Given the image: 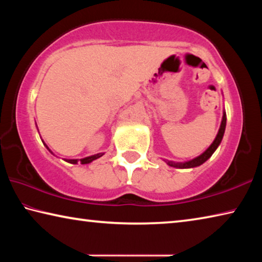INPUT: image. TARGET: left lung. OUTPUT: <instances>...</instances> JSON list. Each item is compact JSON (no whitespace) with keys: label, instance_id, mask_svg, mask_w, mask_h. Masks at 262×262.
<instances>
[{"label":"left lung","instance_id":"obj_1","mask_svg":"<svg viewBox=\"0 0 262 262\" xmlns=\"http://www.w3.org/2000/svg\"><path fill=\"white\" fill-rule=\"evenodd\" d=\"M225 126H227V114H225V112H223V118H222V122H221L219 133H217L214 142H212V143L210 144V147L208 148L205 152L201 154L200 156L195 157V158L190 159V161H187V162L177 163V162H172V161H165L166 164H167V165H170L172 167H177V168H190V167L200 166L201 164H203L206 161H208V159L211 157V155L215 152V150L219 148V145L221 144V142H222V139H223V135H224V132H225Z\"/></svg>","mask_w":262,"mask_h":262}]
</instances>
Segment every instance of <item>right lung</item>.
Here are the masks:
<instances>
[{
	"mask_svg": "<svg viewBox=\"0 0 262 262\" xmlns=\"http://www.w3.org/2000/svg\"><path fill=\"white\" fill-rule=\"evenodd\" d=\"M45 144V143H43ZM46 145V144H45ZM46 148L50 150V148L47 147L46 145ZM51 151V150H50ZM52 152V151H51ZM53 154V152H52ZM103 152H100V154H96V155H92V156H89V157H85V158H82V159H66V162H68V163H70V164H77L78 162H81V164H89V163H91L92 161H95V159H97V158H99V157H101L103 156Z\"/></svg>",
	"mask_w": 262,
	"mask_h": 262,
	"instance_id": "obj_1",
	"label": "right lung"
}]
</instances>
